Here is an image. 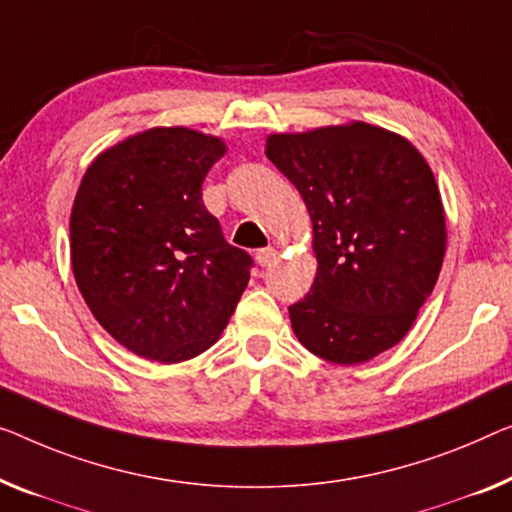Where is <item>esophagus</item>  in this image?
I'll return each mask as SVG.
<instances>
[{
	"label": "esophagus",
	"mask_w": 512,
	"mask_h": 512,
	"mask_svg": "<svg viewBox=\"0 0 512 512\" xmlns=\"http://www.w3.org/2000/svg\"><path fill=\"white\" fill-rule=\"evenodd\" d=\"M255 259H257L259 266H271L278 259V250L276 248H262V250H257Z\"/></svg>",
	"instance_id": "esophagus-1"
}]
</instances>
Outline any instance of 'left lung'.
I'll list each match as a JSON object with an SVG mask.
<instances>
[{"mask_svg": "<svg viewBox=\"0 0 512 512\" xmlns=\"http://www.w3.org/2000/svg\"><path fill=\"white\" fill-rule=\"evenodd\" d=\"M266 158L312 220L317 276L289 305L301 345L338 365L398 345L437 285L446 213L437 179L407 137L352 121L266 137Z\"/></svg>", "mask_w": 512, "mask_h": 512, "instance_id": "8db88e82", "label": "left lung"}]
</instances>
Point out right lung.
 Listing matches in <instances>:
<instances>
[{
  "label": "right lung",
  "instance_id": "1",
  "mask_svg": "<svg viewBox=\"0 0 512 512\" xmlns=\"http://www.w3.org/2000/svg\"><path fill=\"white\" fill-rule=\"evenodd\" d=\"M225 142L156 126L94 158L71 211V269L96 322L128 352L188 361L220 338L253 259L223 239L202 181Z\"/></svg>",
  "mask_w": 512,
  "mask_h": 512
}]
</instances>
